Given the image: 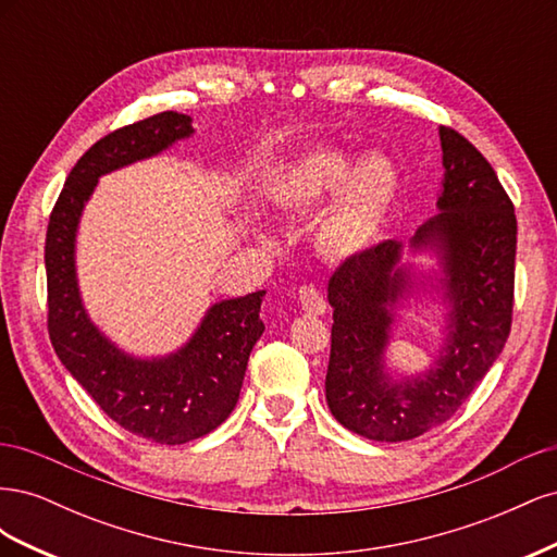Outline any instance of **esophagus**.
<instances>
[{"instance_id":"34e87169","label":"esophagus","mask_w":557,"mask_h":557,"mask_svg":"<svg viewBox=\"0 0 557 557\" xmlns=\"http://www.w3.org/2000/svg\"><path fill=\"white\" fill-rule=\"evenodd\" d=\"M299 301H301V309H305L309 315H323L325 313V297L320 295L318 288L313 285H305V288H299Z\"/></svg>"}]
</instances>
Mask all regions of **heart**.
I'll use <instances>...</instances> for the list:
<instances>
[{
  "label": "heart",
  "mask_w": 557,
  "mask_h": 557,
  "mask_svg": "<svg viewBox=\"0 0 557 557\" xmlns=\"http://www.w3.org/2000/svg\"><path fill=\"white\" fill-rule=\"evenodd\" d=\"M397 193L399 174L391 158L358 160L332 146L299 156L276 181V199L293 213H318L335 199L318 225V246L332 258L358 256L372 246Z\"/></svg>",
  "instance_id": "obj_1"
}]
</instances>
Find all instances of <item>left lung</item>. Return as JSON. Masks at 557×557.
I'll list each match as a JSON object with an SVG mask.
<instances>
[{"instance_id":"left-lung-1","label":"left lung","mask_w":557,"mask_h":557,"mask_svg":"<svg viewBox=\"0 0 557 557\" xmlns=\"http://www.w3.org/2000/svg\"><path fill=\"white\" fill-rule=\"evenodd\" d=\"M442 213L418 227L409 248L434 250L448 305L440 358L425 374L393 381L385 348L397 309L416 295L401 242L350 256L330 278L334 309L325 397L344 428L374 442H409L442 425L493 367L511 332L516 213L509 195L479 150L460 132L440 127ZM419 283L416 284L414 281Z\"/></svg>"}]
</instances>
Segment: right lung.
<instances>
[{
  "mask_svg": "<svg viewBox=\"0 0 557 557\" xmlns=\"http://www.w3.org/2000/svg\"><path fill=\"white\" fill-rule=\"evenodd\" d=\"M193 132L190 115L164 111L107 134L66 176L46 232L48 334L60 362L117 425L166 446L199 440L237 407L248 356L264 332V290L215 301L188 344L170 356L134 358L90 320L74 256L81 213L97 181Z\"/></svg>",
  "mask_w": 557,
  "mask_h": 557,
  "instance_id": "add662e5",
  "label": "right lung"
}]
</instances>
